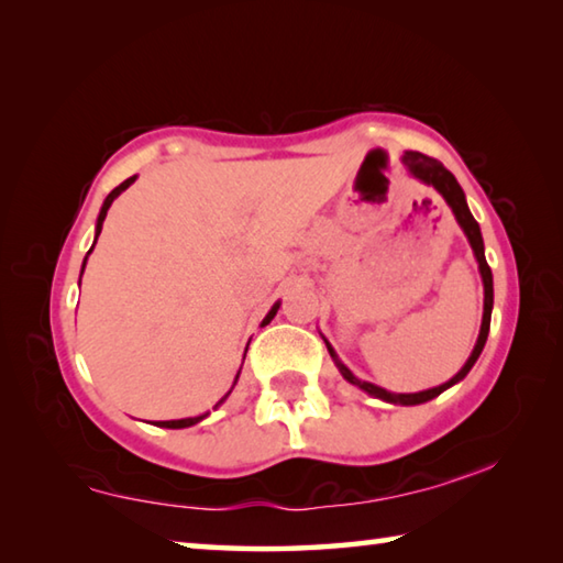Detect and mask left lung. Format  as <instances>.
Here are the masks:
<instances>
[{
    "label": "left lung",
    "instance_id": "obj_1",
    "mask_svg": "<svg viewBox=\"0 0 563 563\" xmlns=\"http://www.w3.org/2000/svg\"><path fill=\"white\" fill-rule=\"evenodd\" d=\"M402 164H405V168H407L409 174H412L417 180H422V184L432 186V188L437 190V194H440V196L444 198L446 206L452 208V213H454V218H456V223H460V228L464 231L466 241H470V245H472L476 263H479V275H482V283H484V316H482L479 338H476V345H474V350H472V355H470V360L464 362V367L460 369V373H456L452 379H446L444 385H440V387H432V389H422V393H409V395H402V393H387V389L377 387V385H373V383H365V379H360V377L352 375V369L345 365V362H342V360L338 357V352L332 350L330 342H328L325 338H322V340H325L330 357H332V362H335V367L340 369V375L345 377L350 385L360 387L362 393H367V395H373V397H377V399H383V402H389V405H405V407H409V405H422V402H430V399H434L437 395H442L444 389H450L452 385L462 383V379L466 377V373H470V369L474 367V362L479 360L482 350H484V342H487V335H489L492 308H494V280H492V268L487 265V258H484V241H482L479 223L474 221V216H472V211H470V206H466L464 190H462V186H460V184H456V178L450 174V170H446V168L440 164V161H437V158H430V156H424V154H419V151H405Z\"/></svg>",
    "mask_w": 563,
    "mask_h": 563
}]
</instances>
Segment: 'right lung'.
Masks as SVG:
<instances>
[{
    "label": "right lung",
    "mask_w": 563,
    "mask_h": 563,
    "mask_svg": "<svg viewBox=\"0 0 563 563\" xmlns=\"http://www.w3.org/2000/svg\"><path fill=\"white\" fill-rule=\"evenodd\" d=\"M133 180H136V176H131V178H126V180H123V184L121 186H117V188H113L111 190V194L107 196V198H103V206H101V211H99V218H97V235H93V245H97V238H99V233H101V225H103V218H107V211H109V208H111V203L113 201H117V198L123 194V190H126L131 184H133ZM93 245H91V251H93ZM89 251V253H91ZM89 253H87V258H89ZM87 258H84V265H81V273H84V268H87ZM79 283H81V278H79ZM278 308H280V302H275L273 305V308L268 310V316H265L263 318V325H268V322L275 318V312H278ZM245 352H247V347H245ZM243 360H245V355H243ZM243 367V365H241ZM238 375H241V369H238ZM238 375H235V379H233V387H235V383H238ZM233 387L231 389H228V393L221 397V399H218V405L216 407H221L223 402H225V399H228V395H231L233 393ZM213 407V409H216ZM208 415H211V412H203V415H198V417H186V419H168V422H158L156 427H168V430H184V427H194V424H198V422H201V419H206Z\"/></svg>",
    "instance_id": "1"
}]
</instances>
